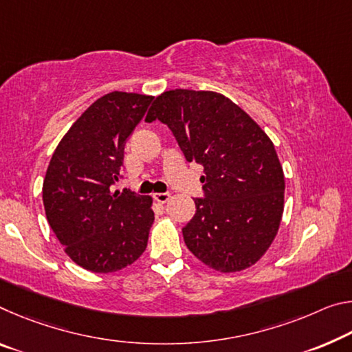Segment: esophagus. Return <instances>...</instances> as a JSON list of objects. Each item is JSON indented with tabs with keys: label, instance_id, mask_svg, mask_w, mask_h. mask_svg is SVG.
I'll list each match as a JSON object with an SVG mask.
<instances>
[{
	"label": "esophagus",
	"instance_id": "34e87169",
	"mask_svg": "<svg viewBox=\"0 0 352 352\" xmlns=\"http://www.w3.org/2000/svg\"><path fill=\"white\" fill-rule=\"evenodd\" d=\"M153 199H155L158 204H166L167 200L170 199V194H169V192H156L155 196H153Z\"/></svg>",
	"mask_w": 352,
	"mask_h": 352
}]
</instances>
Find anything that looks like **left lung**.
Returning a JSON list of instances; mask_svg holds the SVG:
<instances>
[{"label":"left lung","mask_w":352,"mask_h":352,"mask_svg":"<svg viewBox=\"0 0 352 352\" xmlns=\"http://www.w3.org/2000/svg\"><path fill=\"white\" fill-rule=\"evenodd\" d=\"M170 128L186 161L204 166V196L183 227L206 266L236 272L256 263L277 235L285 177L274 144L222 94L175 89L156 97L146 122Z\"/></svg>","instance_id":"8db88e82"}]
</instances>
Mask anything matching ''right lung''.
<instances>
[{
  "label": "right lung",
  "instance_id": "right-lung-1",
  "mask_svg": "<svg viewBox=\"0 0 352 352\" xmlns=\"http://www.w3.org/2000/svg\"><path fill=\"white\" fill-rule=\"evenodd\" d=\"M152 96L109 92L82 113L56 147L42 197L48 224L76 265L114 272L147 248L152 197L111 191L119 182L128 136Z\"/></svg>",
  "mask_w": 352,
  "mask_h": 352
}]
</instances>
